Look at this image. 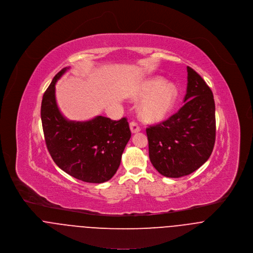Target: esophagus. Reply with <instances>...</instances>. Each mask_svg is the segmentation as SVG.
<instances>
[{"label":"esophagus","instance_id":"1","mask_svg":"<svg viewBox=\"0 0 253 253\" xmlns=\"http://www.w3.org/2000/svg\"><path fill=\"white\" fill-rule=\"evenodd\" d=\"M130 129H131V132H132V133H138V132L141 131L140 126H139L136 122H134V121H132V122L130 123Z\"/></svg>","mask_w":253,"mask_h":253}]
</instances>
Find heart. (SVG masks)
<instances>
[{
	"label": "heart",
	"instance_id": "1",
	"mask_svg": "<svg viewBox=\"0 0 253 253\" xmlns=\"http://www.w3.org/2000/svg\"><path fill=\"white\" fill-rule=\"evenodd\" d=\"M176 88L172 83L155 77L142 83L134 92L136 101L145 98L141 104L142 116L150 121L162 119L172 107L176 99Z\"/></svg>",
	"mask_w": 253,
	"mask_h": 253
}]
</instances>
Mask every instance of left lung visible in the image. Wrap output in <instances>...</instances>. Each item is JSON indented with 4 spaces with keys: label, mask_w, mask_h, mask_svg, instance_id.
Instances as JSON below:
<instances>
[{
    "label": "left lung",
    "mask_w": 253,
    "mask_h": 253,
    "mask_svg": "<svg viewBox=\"0 0 253 253\" xmlns=\"http://www.w3.org/2000/svg\"><path fill=\"white\" fill-rule=\"evenodd\" d=\"M184 105L167 120L147 128L149 154L163 176L180 178L199 169L211 155L216 135L210 88L190 66Z\"/></svg>",
    "instance_id": "left-lung-1"
}]
</instances>
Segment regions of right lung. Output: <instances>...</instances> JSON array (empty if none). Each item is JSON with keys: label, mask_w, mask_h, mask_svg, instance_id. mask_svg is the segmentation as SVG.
Instances as JSON below:
<instances>
[{"label": "right lung", "mask_w": 253, "mask_h": 253, "mask_svg": "<svg viewBox=\"0 0 253 253\" xmlns=\"http://www.w3.org/2000/svg\"><path fill=\"white\" fill-rule=\"evenodd\" d=\"M68 68L61 69L45 92L41 119L47 149L55 164L70 176L101 184L116 173L131 138L125 117L118 121L97 116L89 121H69L55 101V83Z\"/></svg>", "instance_id": "obj_1"}]
</instances>
